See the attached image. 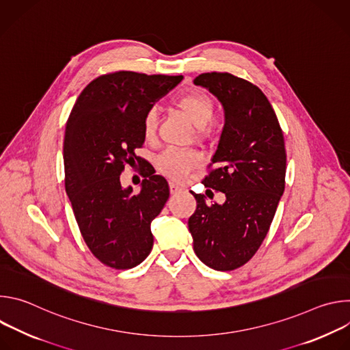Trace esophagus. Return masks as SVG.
I'll return each mask as SVG.
<instances>
[{
	"instance_id": "1",
	"label": "esophagus",
	"mask_w": 350,
	"mask_h": 350,
	"mask_svg": "<svg viewBox=\"0 0 350 350\" xmlns=\"http://www.w3.org/2000/svg\"><path fill=\"white\" fill-rule=\"evenodd\" d=\"M169 188H170V192H172V193H176V192H178V191L183 189L178 184H176V183H173V181L169 183Z\"/></svg>"
}]
</instances>
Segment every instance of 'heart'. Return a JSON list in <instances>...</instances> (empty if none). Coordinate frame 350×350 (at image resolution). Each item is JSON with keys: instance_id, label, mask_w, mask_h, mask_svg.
I'll use <instances>...</instances> for the list:
<instances>
[{"instance_id": "obj_1", "label": "heart", "mask_w": 350, "mask_h": 350, "mask_svg": "<svg viewBox=\"0 0 350 350\" xmlns=\"http://www.w3.org/2000/svg\"><path fill=\"white\" fill-rule=\"evenodd\" d=\"M176 107L188 116V119L199 127V134L206 133L204 129L215 115V104L212 98L201 91H192L176 101ZM158 127V115L154 109H149L142 119V134L146 139H152L157 134ZM199 165V157L195 152L189 151H176V149H167L162 152L157 159V166L163 174L181 178L189 170Z\"/></svg>"}]
</instances>
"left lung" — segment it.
<instances>
[{
  "mask_svg": "<svg viewBox=\"0 0 350 350\" xmlns=\"http://www.w3.org/2000/svg\"><path fill=\"white\" fill-rule=\"evenodd\" d=\"M223 105L224 127L204 185L226 195L206 205L193 193L188 220L193 251L206 266L230 271L243 266L266 238L285 188L286 154L282 130L260 88L230 73H202L193 80Z\"/></svg>",
  "mask_w": 350,
  "mask_h": 350,
  "instance_id": "8db88e82",
  "label": "left lung"
}]
</instances>
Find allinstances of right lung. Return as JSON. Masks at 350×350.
<instances>
[{"mask_svg": "<svg viewBox=\"0 0 350 350\" xmlns=\"http://www.w3.org/2000/svg\"><path fill=\"white\" fill-rule=\"evenodd\" d=\"M183 76L115 72L92 80L79 95L64 141L65 189L92 255L118 270L139 265L154 246L151 221L169 199L167 181L145 167L139 192L120 174L139 163L144 115Z\"/></svg>", "mask_w": 350, "mask_h": 350, "instance_id": "right-lung-1", "label": "right lung"}]
</instances>
